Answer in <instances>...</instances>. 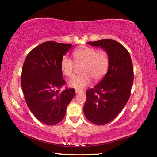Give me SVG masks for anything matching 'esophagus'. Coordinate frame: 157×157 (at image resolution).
<instances>
[{
  "label": "esophagus",
  "mask_w": 157,
  "mask_h": 157,
  "mask_svg": "<svg viewBox=\"0 0 157 157\" xmlns=\"http://www.w3.org/2000/svg\"><path fill=\"white\" fill-rule=\"evenodd\" d=\"M75 94H78V93H79V91H78V90H75Z\"/></svg>",
  "instance_id": "obj_1"
}]
</instances>
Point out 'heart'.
Segmentation results:
<instances>
[{
  "mask_svg": "<svg viewBox=\"0 0 157 157\" xmlns=\"http://www.w3.org/2000/svg\"><path fill=\"white\" fill-rule=\"evenodd\" d=\"M76 64H83L79 75L73 76L68 82V86L76 90L81 91L88 86L94 79V82L101 80L106 75L109 67V56L106 52L98 51L95 48L86 47L74 52ZM60 70L66 77L74 74L75 65L74 62L67 56H64L60 61Z\"/></svg>",
  "mask_w": 157,
  "mask_h": 157,
  "instance_id": "heart-1",
  "label": "heart"
}]
</instances>
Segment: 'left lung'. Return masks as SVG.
Listing matches in <instances>:
<instances>
[{"instance_id": "obj_1", "label": "left lung", "mask_w": 157, "mask_h": 157, "mask_svg": "<svg viewBox=\"0 0 157 157\" xmlns=\"http://www.w3.org/2000/svg\"><path fill=\"white\" fill-rule=\"evenodd\" d=\"M101 47L109 56V67L101 81L86 92L83 107L86 118L98 125L113 121L130 98L133 83V67L129 53L122 44L111 39L87 42Z\"/></svg>"}]
</instances>
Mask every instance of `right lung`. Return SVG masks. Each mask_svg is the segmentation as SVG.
<instances>
[{"label": "right lung", "mask_w": 157, "mask_h": 157, "mask_svg": "<svg viewBox=\"0 0 157 157\" xmlns=\"http://www.w3.org/2000/svg\"><path fill=\"white\" fill-rule=\"evenodd\" d=\"M72 46L45 42L30 51L23 64L21 86L25 101L36 118L47 125L61 121L74 97L73 88L60 91L66 83L60 61Z\"/></svg>", "instance_id": "right-lung-1"}]
</instances>
